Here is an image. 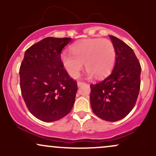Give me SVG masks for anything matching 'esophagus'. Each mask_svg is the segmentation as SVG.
<instances>
[{"label": "esophagus", "instance_id": "1", "mask_svg": "<svg viewBox=\"0 0 156 156\" xmlns=\"http://www.w3.org/2000/svg\"><path fill=\"white\" fill-rule=\"evenodd\" d=\"M78 87H80V86H82L83 85V84H85V83H84V82H82V81H78Z\"/></svg>", "mask_w": 156, "mask_h": 156}]
</instances>
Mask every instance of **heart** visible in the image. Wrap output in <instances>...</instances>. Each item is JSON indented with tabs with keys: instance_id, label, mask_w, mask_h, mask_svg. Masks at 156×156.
I'll return each mask as SVG.
<instances>
[{
	"instance_id": "heart-1",
	"label": "heart",
	"mask_w": 156,
	"mask_h": 156,
	"mask_svg": "<svg viewBox=\"0 0 156 156\" xmlns=\"http://www.w3.org/2000/svg\"><path fill=\"white\" fill-rule=\"evenodd\" d=\"M70 53L61 55L62 65L72 78H76L84 63L87 74L97 78L108 74L116 61L115 48L106 39H85L78 41L69 48Z\"/></svg>"
}]
</instances>
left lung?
Masks as SVG:
<instances>
[{
  "label": "left lung",
  "mask_w": 156,
  "mask_h": 156,
  "mask_svg": "<svg viewBox=\"0 0 156 156\" xmlns=\"http://www.w3.org/2000/svg\"><path fill=\"white\" fill-rule=\"evenodd\" d=\"M109 37L115 48V65L107 78L90 86V103L98 117L116 122L126 117L136 104L141 68L131 48L114 36Z\"/></svg>",
  "instance_id": "obj_1"
}]
</instances>
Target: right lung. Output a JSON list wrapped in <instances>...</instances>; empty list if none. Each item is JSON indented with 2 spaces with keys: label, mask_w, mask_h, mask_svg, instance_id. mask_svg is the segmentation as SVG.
<instances>
[{
  "label": "right lung",
  "mask_w": 156,
  "mask_h": 156,
  "mask_svg": "<svg viewBox=\"0 0 156 156\" xmlns=\"http://www.w3.org/2000/svg\"><path fill=\"white\" fill-rule=\"evenodd\" d=\"M71 41L55 37L42 39L26 50L20 68V86L27 108L46 122L67 115L76 101L77 82L61 62V53Z\"/></svg>",
  "instance_id": "1"
}]
</instances>
